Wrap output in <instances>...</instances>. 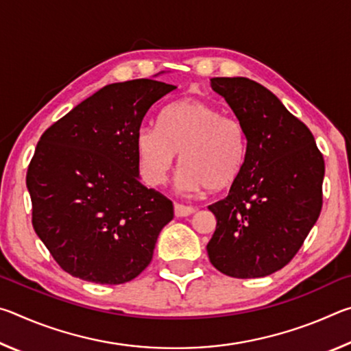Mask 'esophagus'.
<instances>
[{"instance_id":"obj_1","label":"esophagus","mask_w":351,"mask_h":351,"mask_svg":"<svg viewBox=\"0 0 351 351\" xmlns=\"http://www.w3.org/2000/svg\"><path fill=\"white\" fill-rule=\"evenodd\" d=\"M195 212V207L192 206H184V204H175V215L176 217H189Z\"/></svg>"}]
</instances>
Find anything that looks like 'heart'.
<instances>
[{
  "label": "heart",
  "instance_id": "b5f03b06",
  "mask_svg": "<svg viewBox=\"0 0 351 351\" xmlns=\"http://www.w3.org/2000/svg\"><path fill=\"white\" fill-rule=\"evenodd\" d=\"M141 171L152 186L162 184L181 153L182 187L189 192L230 187L241 175L247 141L240 121L198 99L169 105L158 127H144L136 136Z\"/></svg>",
  "mask_w": 351,
  "mask_h": 351
}]
</instances>
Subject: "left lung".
Segmentation results:
<instances>
[{
  "label": "left lung",
  "mask_w": 351,
  "mask_h": 351,
  "mask_svg": "<svg viewBox=\"0 0 351 351\" xmlns=\"http://www.w3.org/2000/svg\"><path fill=\"white\" fill-rule=\"evenodd\" d=\"M245 128L246 161L229 195L209 206L217 228L210 263L235 278L265 277L287 266L322 210L325 162L314 136L269 90L246 77H215Z\"/></svg>",
  "instance_id": "8db88e82"
}]
</instances>
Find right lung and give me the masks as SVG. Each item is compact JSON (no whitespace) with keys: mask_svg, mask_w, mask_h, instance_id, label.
<instances>
[{"mask_svg":"<svg viewBox=\"0 0 351 351\" xmlns=\"http://www.w3.org/2000/svg\"><path fill=\"white\" fill-rule=\"evenodd\" d=\"M175 88L152 79L111 83L41 134L26 175L32 226L68 274L121 285L150 265L173 203L139 182L136 136Z\"/></svg>","mask_w":351,"mask_h":351,"instance_id":"right-lung-1","label":"right lung"}]
</instances>
